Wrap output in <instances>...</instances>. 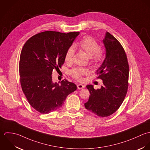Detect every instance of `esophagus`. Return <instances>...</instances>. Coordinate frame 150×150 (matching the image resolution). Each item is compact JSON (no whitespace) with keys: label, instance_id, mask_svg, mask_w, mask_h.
<instances>
[{"label":"esophagus","instance_id":"34e87169","mask_svg":"<svg viewBox=\"0 0 150 150\" xmlns=\"http://www.w3.org/2000/svg\"><path fill=\"white\" fill-rule=\"evenodd\" d=\"M77 87H78V89H82L85 88V86L83 85H82V84H78L77 85Z\"/></svg>","mask_w":150,"mask_h":150}]
</instances>
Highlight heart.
Instances as JSON below:
<instances>
[{"label":"heart","instance_id":"obj_1","mask_svg":"<svg viewBox=\"0 0 150 150\" xmlns=\"http://www.w3.org/2000/svg\"><path fill=\"white\" fill-rule=\"evenodd\" d=\"M75 48L85 52L90 59V63L93 65L98 64L103 59V52L100 49L98 43L91 37H85L78 45H75L68 49L65 54V61L67 63L72 61L75 52ZM89 73V69L85 68H75L70 71L71 75L78 81H81L82 76Z\"/></svg>","mask_w":150,"mask_h":150}]
</instances>
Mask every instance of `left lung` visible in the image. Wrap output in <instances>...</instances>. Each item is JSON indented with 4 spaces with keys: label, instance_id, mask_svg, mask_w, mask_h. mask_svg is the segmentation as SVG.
Wrapping results in <instances>:
<instances>
[{
    "label": "left lung",
    "instance_id": "8db88e82",
    "mask_svg": "<svg viewBox=\"0 0 150 150\" xmlns=\"http://www.w3.org/2000/svg\"><path fill=\"white\" fill-rule=\"evenodd\" d=\"M103 42L105 57L97 71L103 85L97 90L91 85L86 86L90 96L85 107L98 117H106L116 112L125 99L129 69L126 53L118 40L106 32Z\"/></svg>",
    "mask_w": 150,
    "mask_h": 150
}]
</instances>
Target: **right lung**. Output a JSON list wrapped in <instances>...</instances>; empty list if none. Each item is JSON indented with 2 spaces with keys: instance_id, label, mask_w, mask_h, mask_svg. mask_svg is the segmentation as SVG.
Instances as JSON below:
<instances>
[{
  "instance_id": "right-lung-1",
  "label": "right lung",
  "mask_w": 150,
  "mask_h": 150,
  "mask_svg": "<svg viewBox=\"0 0 150 150\" xmlns=\"http://www.w3.org/2000/svg\"><path fill=\"white\" fill-rule=\"evenodd\" d=\"M79 32L45 31L36 34L24 45L20 59V82L30 105L41 114L62 107L76 85L67 80L60 85L52 81L53 69H59L65 54Z\"/></svg>"
}]
</instances>
